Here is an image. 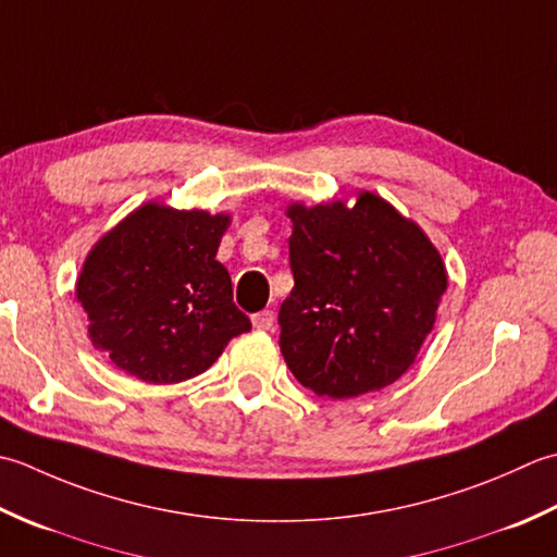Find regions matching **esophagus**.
<instances>
[{"mask_svg": "<svg viewBox=\"0 0 557 557\" xmlns=\"http://www.w3.org/2000/svg\"><path fill=\"white\" fill-rule=\"evenodd\" d=\"M274 322H276L274 310H262L252 314V326L259 329V332H271V329H274Z\"/></svg>", "mask_w": 557, "mask_h": 557, "instance_id": "1", "label": "esophagus"}]
</instances>
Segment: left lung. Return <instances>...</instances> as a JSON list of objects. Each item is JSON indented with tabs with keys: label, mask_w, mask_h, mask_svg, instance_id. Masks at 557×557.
<instances>
[{
	"label": "left lung",
	"mask_w": 557,
	"mask_h": 557,
	"mask_svg": "<svg viewBox=\"0 0 557 557\" xmlns=\"http://www.w3.org/2000/svg\"><path fill=\"white\" fill-rule=\"evenodd\" d=\"M295 286L278 310L281 354L329 399L389 387L413 366L447 290L437 247L374 191L356 203L286 207Z\"/></svg>",
	"instance_id": "1"
}]
</instances>
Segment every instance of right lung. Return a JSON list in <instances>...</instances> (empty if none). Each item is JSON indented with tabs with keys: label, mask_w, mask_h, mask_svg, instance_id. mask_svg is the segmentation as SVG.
Listing matches in <instances>:
<instances>
[{
	"label": "right lung",
	"mask_w": 557,
	"mask_h": 557,
	"mask_svg": "<svg viewBox=\"0 0 557 557\" xmlns=\"http://www.w3.org/2000/svg\"><path fill=\"white\" fill-rule=\"evenodd\" d=\"M228 225L231 213L146 201L100 235L76 278L94 348L151 384L207 372L252 326L215 259Z\"/></svg>",
	"instance_id": "add662e5"
}]
</instances>
